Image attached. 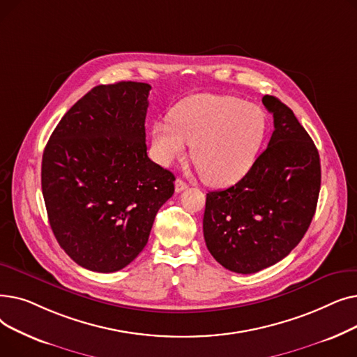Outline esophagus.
<instances>
[{"instance_id": "34e87169", "label": "esophagus", "mask_w": 357, "mask_h": 357, "mask_svg": "<svg viewBox=\"0 0 357 357\" xmlns=\"http://www.w3.org/2000/svg\"><path fill=\"white\" fill-rule=\"evenodd\" d=\"M186 188H188V183H186L185 181H182V179H176V181H175V191H176V192H182V191H185Z\"/></svg>"}]
</instances>
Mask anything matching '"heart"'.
Segmentation results:
<instances>
[{"instance_id":"1","label":"heart","mask_w":357,"mask_h":357,"mask_svg":"<svg viewBox=\"0 0 357 357\" xmlns=\"http://www.w3.org/2000/svg\"><path fill=\"white\" fill-rule=\"evenodd\" d=\"M266 131L268 117L259 105L233 96L197 93L176 104L171 119L153 124L152 150L156 162L169 166L192 144L202 179L227 186L250 171Z\"/></svg>"}]
</instances>
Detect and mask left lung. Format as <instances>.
<instances>
[{
    "label": "left lung",
    "instance_id": "left-lung-1",
    "mask_svg": "<svg viewBox=\"0 0 357 357\" xmlns=\"http://www.w3.org/2000/svg\"><path fill=\"white\" fill-rule=\"evenodd\" d=\"M261 102L275 130L250 171L227 190L207 194L202 230L214 259L236 273H256L291 253L315 214L320 155L289 107Z\"/></svg>",
    "mask_w": 357,
    "mask_h": 357
}]
</instances>
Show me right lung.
<instances>
[{
	"label": "right lung",
	"instance_id": "1",
	"mask_svg": "<svg viewBox=\"0 0 357 357\" xmlns=\"http://www.w3.org/2000/svg\"><path fill=\"white\" fill-rule=\"evenodd\" d=\"M149 84L98 85L56 126L42 159L52 231L85 269L117 272L144 249L175 176L150 160Z\"/></svg>",
	"mask_w": 357,
	"mask_h": 357
}]
</instances>
